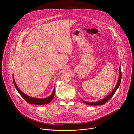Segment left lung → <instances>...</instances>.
Segmentation results:
<instances>
[{"instance_id": "1", "label": "left lung", "mask_w": 134, "mask_h": 134, "mask_svg": "<svg viewBox=\"0 0 134 134\" xmlns=\"http://www.w3.org/2000/svg\"><path fill=\"white\" fill-rule=\"evenodd\" d=\"M121 80V71L120 67L119 79H118L117 84L115 88H114V90L112 91V92L109 95H108V96L106 98H105L104 99H103L102 100H101L100 101L95 102H86V101H83L84 103H85V104H86L87 105H103V104H105V103H107L112 98V97H113V95H114V94L115 93V92H116L117 90L118 89V88L119 87V85L120 84Z\"/></svg>"}]
</instances>
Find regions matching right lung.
<instances>
[{"instance_id": "1", "label": "right lung", "mask_w": 134, "mask_h": 134, "mask_svg": "<svg viewBox=\"0 0 134 134\" xmlns=\"http://www.w3.org/2000/svg\"><path fill=\"white\" fill-rule=\"evenodd\" d=\"M13 83L15 85V88H16V90H17L18 92L20 93V94L21 95V97L28 103H31V104H37V105H42V104H48L49 103H50L52 99H53L54 97V88L53 91V92L52 93V94L49 96V97L45 98V99H37V98H32L30 97L28 95L25 94L24 93H23V92H22L20 89L18 88V87L17 86L16 83L15 82V80L14 79V76L13 75Z\"/></svg>"}]
</instances>
